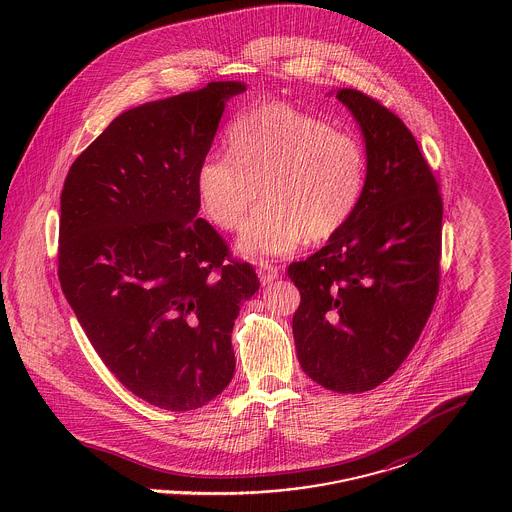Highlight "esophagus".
<instances>
[{"label": "esophagus", "instance_id": "34e87169", "mask_svg": "<svg viewBox=\"0 0 512 512\" xmlns=\"http://www.w3.org/2000/svg\"><path fill=\"white\" fill-rule=\"evenodd\" d=\"M257 274H259V278H261L263 284H270V282L278 280V276H280L278 268L274 267V265H270L267 261H261V263H259Z\"/></svg>", "mask_w": 512, "mask_h": 512}]
</instances>
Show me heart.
<instances>
[{
    "mask_svg": "<svg viewBox=\"0 0 512 512\" xmlns=\"http://www.w3.org/2000/svg\"><path fill=\"white\" fill-rule=\"evenodd\" d=\"M226 153H209L195 172L201 209L222 230L240 228L255 199L265 195L238 238L251 259L282 257L307 238L338 234L361 203L366 151L349 132L286 103L253 107L228 128Z\"/></svg>",
    "mask_w": 512,
    "mask_h": 512,
    "instance_id": "b5f03b06",
    "label": "heart"
}]
</instances>
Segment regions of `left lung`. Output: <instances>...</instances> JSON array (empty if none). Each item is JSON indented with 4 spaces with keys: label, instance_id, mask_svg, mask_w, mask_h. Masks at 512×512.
Segmentation results:
<instances>
[{
    "label": "left lung",
    "instance_id": "8db88e82",
    "mask_svg": "<svg viewBox=\"0 0 512 512\" xmlns=\"http://www.w3.org/2000/svg\"><path fill=\"white\" fill-rule=\"evenodd\" d=\"M334 96L365 140V192L328 244L288 268L301 293L293 340L309 378L326 390L361 393L401 366L432 313L443 205L405 122L359 90Z\"/></svg>",
    "mask_w": 512,
    "mask_h": 512
}]
</instances>
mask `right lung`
<instances>
[{"mask_svg": "<svg viewBox=\"0 0 512 512\" xmlns=\"http://www.w3.org/2000/svg\"><path fill=\"white\" fill-rule=\"evenodd\" d=\"M245 82L149 101L111 122L61 192L59 280L101 361L126 390L192 411L236 368L230 334L259 290L249 263L197 219L195 172Z\"/></svg>", "mask_w": 512, "mask_h": 512, "instance_id": "obj_1", "label": "right lung"}]
</instances>
